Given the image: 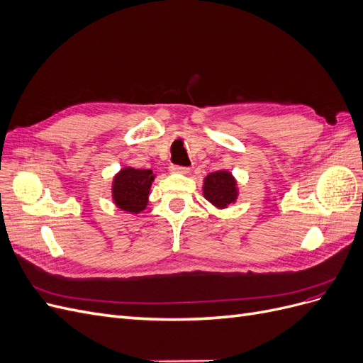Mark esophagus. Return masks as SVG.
I'll list each match as a JSON object with an SVG mask.
<instances>
[{"label":"esophagus","instance_id":"esophagus-1","mask_svg":"<svg viewBox=\"0 0 363 363\" xmlns=\"http://www.w3.org/2000/svg\"><path fill=\"white\" fill-rule=\"evenodd\" d=\"M169 169L174 174H188L191 171L188 167H180V164H171Z\"/></svg>","mask_w":363,"mask_h":363}]
</instances>
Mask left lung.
<instances>
[{
	"label": "left lung",
	"mask_w": 363,
	"mask_h": 363,
	"mask_svg": "<svg viewBox=\"0 0 363 363\" xmlns=\"http://www.w3.org/2000/svg\"><path fill=\"white\" fill-rule=\"evenodd\" d=\"M203 196L218 211H224L238 201L239 186L235 175L219 169L206 175L203 180Z\"/></svg>",
	"instance_id": "8db88e82"
}]
</instances>
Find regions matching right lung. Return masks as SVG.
Returning <instances> with one entry per match:
<instances>
[{
    "label": "right lung",
    "mask_w": 363,
    "mask_h": 363,
    "mask_svg": "<svg viewBox=\"0 0 363 363\" xmlns=\"http://www.w3.org/2000/svg\"><path fill=\"white\" fill-rule=\"evenodd\" d=\"M155 179L156 174L151 169L121 168L112 180L113 204L127 213H142L148 206L150 189Z\"/></svg>",
    "instance_id": "obj_1"
}]
</instances>
